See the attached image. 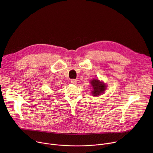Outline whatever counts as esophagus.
<instances>
[{
    "instance_id": "obj_1",
    "label": "esophagus",
    "mask_w": 153,
    "mask_h": 153,
    "mask_svg": "<svg viewBox=\"0 0 153 153\" xmlns=\"http://www.w3.org/2000/svg\"><path fill=\"white\" fill-rule=\"evenodd\" d=\"M71 83L72 84H76V83H77V80H76V79H72V80H71Z\"/></svg>"
}]
</instances>
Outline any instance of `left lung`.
<instances>
[{
	"mask_svg": "<svg viewBox=\"0 0 153 153\" xmlns=\"http://www.w3.org/2000/svg\"><path fill=\"white\" fill-rule=\"evenodd\" d=\"M91 83L93 88L91 92L93 96H99L106 89V85L102 82H100L98 79H93L91 82Z\"/></svg>",
	"mask_w": 153,
	"mask_h": 153,
	"instance_id": "left-lung-1",
	"label": "left lung"
}]
</instances>
